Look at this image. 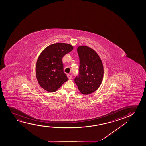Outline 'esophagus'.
Wrapping results in <instances>:
<instances>
[{
	"instance_id": "obj_1",
	"label": "esophagus",
	"mask_w": 146,
	"mask_h": 146,
	"mask_svg": "<svg viewBox=\"0 0 146 146\" xmlns=\"http://www.w3.org/2000/svg\"><path fill=\"white\" fill-rule=\"evenodd\" d=\"M67 77H68V79H69V80H70V79H72V75H70V74H68V75H67Z\"/></svg>"
}]
</instances>
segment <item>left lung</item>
<instances>
[{"mask_svg":"<svg viewBox=\"0 0 146 146\" xmlns=\"http://www.w3.org/2000/svg\"><path fill=\"white\" fill-rule=\"evenodd\" d=\"M80 66L79 75L74 79L82 94L88 95L97 90L103 78L102 60L95 50L87 46L77 48Z\"/></svg>","mask_w":146,"mask_h":146,"instance_id":"left-lung-1","label":"left lung"}]
</instances>
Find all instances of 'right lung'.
Segmentation results:
<instances>
[{
    "instance_id": "obj_1",
    "label": "right lung",
    "mask_w": 146,
    "mask_h": 146,
    "mask_svg": "<svg viewBox=\"0 0 146 146\" xmlns=\"http://www.w3.org/2000/svg\"><path fill=\"white\" fill-rule=\"evenodd\" d=\"M73 49L70 44L57 43L47 46L41 53L36 63V75L38 83L44 90L55 92L68 81L62 58Z\"/></svg>"
}]
</instances>
